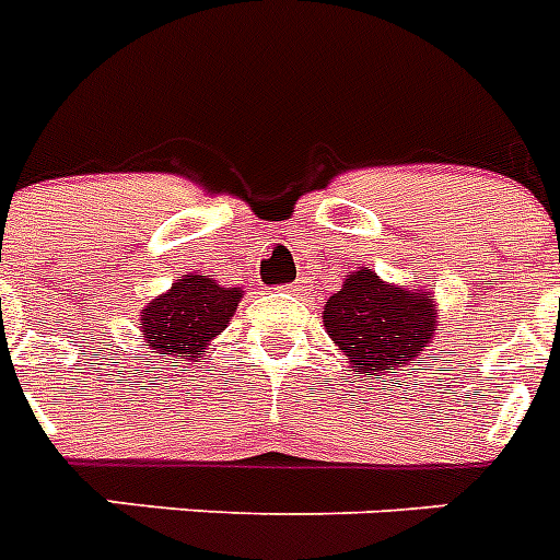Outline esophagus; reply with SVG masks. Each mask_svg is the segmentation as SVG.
<instances>
[{
  "mask_svg": "<svg viewBox=\"0 0 560 560\" xmlns=\"http://www.w3.org/2000/svg\"><path fill=\"white\" fill-rule=\"evenodd\" d=\"M281 290H284V293H299L301 281H293V284H284V287H281Z\"/></svg>",
  "mask_w": 560,
  "mask_h": 560,
  "instance_id": "1",
  "label": "esophagus"
}]
</instances>
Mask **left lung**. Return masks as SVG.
<instances>
[{"mask_svg": "<svg viewBox=\"0 0 560 560\" xmlns=\"http://www.w3.org/2000/svg\"><path fill=\"white\" fill-rule=\"evenodd\" d=\"M324 327L354 377L408 366L436 329L434 295L383 281L374 270L347 276L324 304Z\"/></svg>", "mask_w": 560, "mask_h": 560, "instance_id": "1", "label": "left lung"}]
</instances>
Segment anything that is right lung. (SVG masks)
<instances>
[{
	"instance_id": "right-lung-1",
	"label": "right lung",
	"mask_w": 560,
	"mask_h": 560,
	"mask_svg": "<svg viewBox=\"0 0 560 560\" xmlns=\"http://www.w3.org/2000/svg\"><path fill=\"white\" fill-rule=\"evenodd\" d=\"M240 301V287H222L208 276H183L168 293L149 301L140 315L143 343L168 361H197L228 327Z\"/></svg>"
}]
</instances>
